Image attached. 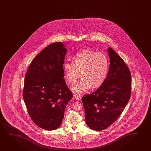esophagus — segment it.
<instances>
[{
  "mask_svg": "<svg viewBox=\"0 0 151 151\" xmlns=\"http://www.w3.org/2000/svg\"><path fill=\"white\" fill-rule=\"evenodd\" d=\"M75 99H76V100H81V96H79V95H77V94L75 95Z\"/></svg>",
  "mask_w": 151,
  "mask_h": 151,
  "instance_id": "34e87169",
  "label": "esophagus"
}]
</instances>
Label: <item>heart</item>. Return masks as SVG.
<instances>
[{"mask_svg":"<svg viewBox=\"0 0 151 151\" xmlns=\"http://www.w3.org/2000/svg\"><path fill=\"white\" fill-rule=\"evenodd\" d=\"M72 61L73 65L69 63L63 65L66 79L74 83L80 76L82 77L81 81L72 87L74 92L83 93L91 87H99L105 82L109 73V62L103 53L85 49L75 54Z\"/></svg>","mask_w":151,"mask_h":151,"instance_id":"obj_1","label":"heart"}]
</instances>
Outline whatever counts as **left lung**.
<instances>
[{
  "label": "left lung",
  "instance_id": "obj_1",
  "mask_svg": "<svg viewBox=\"0 0 151 151\" xmlns=\"http://www.w3.org/2000/svg\"><path fill=\"white\" fill-rule=\"evenodd\" d=\"M110 60L105 82L95 92L82 97L86 122L90 129L100 131L115 122L122 113L131 96V75L124 60L111 47Z\"/></svg>",
  "mask_w": 151,
  "mask_h": 151
}]
</instances>
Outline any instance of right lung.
Returning a JSON list of instances; mask_svg holds the SVG:
<instances>
[{
    "label": "right lung",
    "instance_id": "add662e5",
    "mask_svg": "<svg viewBox=\"0 0 151 151\" xmlns=\"http://www.w3.org/2000/svg\"><path fill=\"white\" fill-rule=\"evenodd\" d=\"M67 49L62 42L51 44L33 59L24 80L23 96L29 116L46 130L58 128L73 98L64 79Z\"/></svg>",
    "mask_w": 151,
    "mask_h": 151
}]
</instances>
